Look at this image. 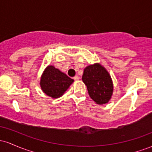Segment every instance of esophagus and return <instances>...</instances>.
I'll list each match as a JSON object with an SVG mask.
<instances>
[{
    "label": "esophagus",
    "instance_id": "34e87169",
    "mask_svg": "<svg viewBox=\"0 0 152 152\" xmlns=\"http://www.w3.org/2000/svg\"><path fill=\"white\" fill-rule=\"evenodd\" d=\"M74 79L75 81H78V80H79V77H78V76H75L74 77Z\"/></svg>",
    "mask_w": 152,
    "mask_h": 152
}]
</instances>
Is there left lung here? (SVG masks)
<instances>
[{"label":"left lung","instance_id":"1","mask_svg":"<svg viewBox=\"0 0 152 152\" xmlns=\"http://www.w3.org/2000/svg\"><path fill=\"white\" fill-rule=\"evenodd\" d=\"M82 81L87 87L89 96L99 105L107 104L112 96L114 85L109 73L99 63L86 66Z\"/></svg>","mask_w":152,"mask_h":152}]
</instances>
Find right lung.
<instances>
[{
	"instance_id": "right-lung-1",
	"label": "right lung",
	"mask_w": 152,
	"mask_h": 152,
	"mask_svg": "<svg viewBox=\"0 0 152 152\" xmlns=\"http://www.w3.org/2000/svg\"><path fill=\"white\" fill-rule=\"evenodd\" d=\"M74 81V79L64 72L49 65L41 75L40 86L43 93L48 96L58 99L64 95Z\"/></svg>"
}]
</instances>
